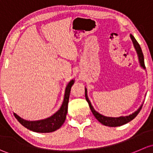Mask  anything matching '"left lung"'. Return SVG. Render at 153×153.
<instances>
[{"label":"left lung","instance_id":"1","mask_svg":"<svg viewBox=\"0 0 153 153\" xmlns=\"http://www.w3.org/2000/svg\"><path fill=\"white\" fill-rule=\"evenodd\" d=\"M130 37H131L132 41H133V45H134L135 50H136V52H137V53H138L140 65H141V66L143 68L145 69L144 54H143L142 51H141V47H140V45L138 44V42L136 41V40L135 39V37H133L132 34H130ZM85 99H86V100H87V102H88L90 109L91 110V111H92L93 114H94V116H95L96 119H97V120L100 122V123H102V124H104V125H105V126H109V127H118V126L123 125V124L128 123L129 122H130L131 120H133L135 116L138 114V113H139L140 111L141 110V108H142V105H141L138 111H135L134 113H133V114L130 115V116H121V117H117V118L107 117V116H102V114L99 113L98 112L96 111L95 110H94V108H93V106L91 105V102H90V100H88V98L87 89H86V88H85Z\"/></svg>","mask_w":153,"mask_h":153}]
</instances>
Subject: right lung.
Listing matches in <instances>:
<instances>
[{
    "mask_svg": "<svg viewBox=\"0 0 153 153\" xmlns=\"http://www.w3.org/2000/svg\"><path fill=\"white\" fill-rule=\"evenodd\" d=\"M74 83V81L71 80L68 84L65 91L64 100L60 109L56 112L55 114L51 116V117L43 119V120L32 122V121L24 120L15 113H14V116L23 127L34 132H37V133H51V132L55 131L57 129H59L65 122L66 114L68 113V104L69 96H70L71 89Z\"/></svg>",
    "mask_w": 153,
    "mask_h": 153,
    "instance_id": "1",
    "label": "right lung"
}]
</instances>
